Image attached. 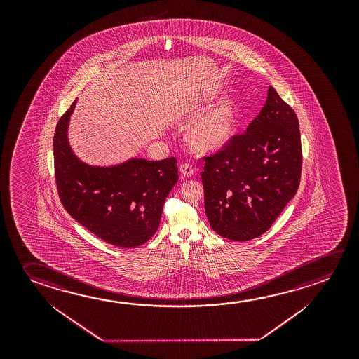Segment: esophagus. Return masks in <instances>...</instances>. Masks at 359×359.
Here are the masks:
<instances>
[{
  "mask_svg": "<svg viewBox=\"0 0 359 359\" xmlns=\"http://www.w3.org/2000/svg\"><path fill=\"white\" fill-rule=\"evenodd\" d=\"M179 170H180V175L182 177H191L194 174V166L189 163H182L179 166Z\"/></svg>",
  "mask_w": 359,
  "mask_h": 359,
  "instance_id": "obj_1",
  "label": "esophagus"
}]
</instances>
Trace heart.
Listing matches in <instances>:
<instances>
[{
  "label": "heart",
  "mask_w": 359,
  "mask_h": 359,
  "mask_svg": "<svg viewBox=\"0 0 359 359\" xmlns=\"http://www.w3.org/2000/svg\"><path fill=\"white\" fill-rule=\"evenodd\" d=\"M233 123L234 111L231 102L222 100L191 129L190 140L200 150H217L229 139Z\"/></svg>",
  "instance_id": "heart-1"
}]
</instances>
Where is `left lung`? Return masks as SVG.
Returning a JSON list of instances; mask_svg holds the SVG:
<instances>
[{
	"label": "left lung",
	"instance_id": "8db88e82",
	"mask_svg": "<svg viewBox=\"0 0 359 359\" xmlns=\"http://www.w3.org/2000/svg\"><path fill=\"white\" fill-rule=\"evenodd\" d=\"M203 161L204 206L212 230L229 241L258 238L299 188L297 114L269 86L263 109L247 130L234 134Z\"/></svg>",
	"mask_w": 359,
	"mask_h": 359
}]
</instances>
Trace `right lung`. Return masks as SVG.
<instances>
[{"instance_id":"right-lung-1","label":"right lung","mask_w":359,"mask_h":359,"mask_svg":"<svg viewBox=\"0 0 359 359\" xmlns=\"http://www.w3.org/2000/svg\"><path fill=\"white\" fill-rule=\"evenodd\" d=\"M76 100L53 135V166L66 212L93 234L121 248L147 243L159 228L166 196L177 182L175 158L129 160L111 168L83 164L71 151L67 123Z\"/></svg>"}]
</instances>
